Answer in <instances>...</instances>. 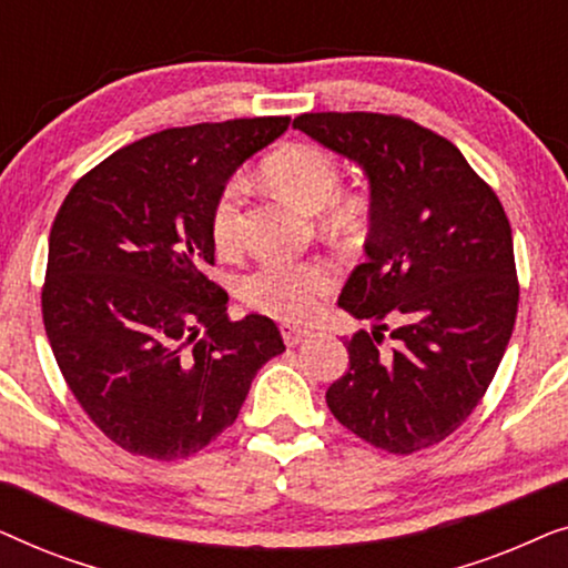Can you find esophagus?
<instances>
[{
  "instance_id": "1",
  "label": "esophagus",
  "mask_w": 568,
  "mask_h": 568,
  "mask_svg": "<svg viewBox=\"0 0 568 568\" xmlns=\"http://www.w3.org/2000/svg\"><path fill=\"white\" fill-rule=\"evenodd\" d=\"M278 331H282V338H284L286 346H297L305 338L313 336V333H310L307 328H300V325H292V323H282V325H278Z\"/></svg>"
}]
</instances>
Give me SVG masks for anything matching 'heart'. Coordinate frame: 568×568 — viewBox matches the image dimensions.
Wrapping results in <instances>:
<instances>
[{
  "mask_svg": "<svg viewBox=\"0 0 568 568\" xmlns=\"http://www.w3.org/2000/svg\"><path fill=\"white\" fill-rule=\"evenodd\" d=\"M263 178L310 214H321L325 230H359L367 214V201L356 193L341 191V165L328 150L317 144H292L263 162ZM245 185L230 181L216 196L212 212V240L222 255H235L243 245ZM333 286L336 268L323 258L292 261L274 258L258 266L240 282V297L247 307L278 321H305L321 305Z\"/></svg>",
  "mask_w": 568,
  "mask_h": 568,
  "instance_id": "heart-1",
  "label": "heart"
}]
</instances>
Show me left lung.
<instances>
[{
  "instance_id": "left-lung-1",
  "label": "left lung",
  "mask_w": 568,
  "mask_h": 568,
  "mask_svg": "<svg viewBox=\"0 0 568 568\" xmlns=\"http://www.w3.org/2000/svg\"><path fill=\"white\" fill-rule=\"evenodd\" d=\"M294 129L356 162L369 183L367 261L338 307L372 321L346 341L325 393L346 429L408 455L449 437L491 385L517 317L511 230L496 193L445 136L383 113H305ZM399 323L390 353L376 344Z\"/></svg>"
}]
</instances>
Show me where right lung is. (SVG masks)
<instances>
[{
  "label": "right lung",
  "mask_w": 568,
  "mask_h": 568,
  "mask_svg": "<svg viewBox=\"0 0 568 568\" xmlns=\"http://www.w3.org/2000/svg\"><path fill=\"white\" fill-rule=\"evenodd\" d=\"M286 129L268 115L144 136L80 178L53 220L45 336L84 414L129 453H199L284 352L271 317L230 321L206 268L216 196Z\"/></svg>",
  "instance_id": "obj_1"
}]
</instances>
